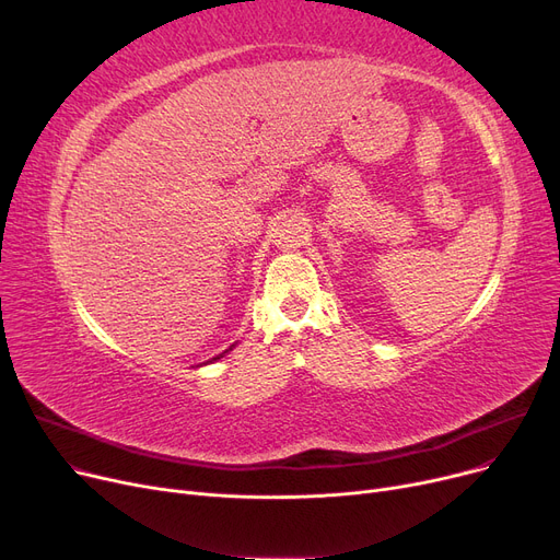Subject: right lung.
Returning <instances> with one entry per match:
<instances>
[{"label": "right lung", "mask_w": 560, "mask_h": 560, "mask_svg": "<svg viewBox=\"0 0 560 560\" xmlns=\"http://www.w3.org/2000/svg\"><path fill=\"white\" fill-rule=\"evenodd\" d=\"M215 359H220V357H215ZM215 359H213V361H215Z\"/></svg>", "instance_id": "obj_1"}]
</instances>
